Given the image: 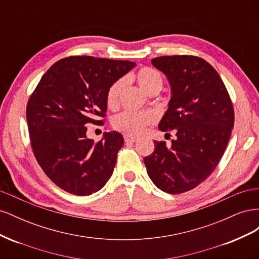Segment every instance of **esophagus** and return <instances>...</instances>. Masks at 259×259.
I'll return each instance as SVG.
<instances>
[{"instance_id":"1","label":"esophagus","mask_w":259,"mask_h":259,"mask_svg":"<svg viewBox=\"0 0 259 259\" xmlns=\"http://www.w3.org/2000/svg\"><path fill=\"white\" fill-rule=\"evenodd\" d=\"M124 140H125V143H135L136 142V137H133V136H130V135H125L124 136Z\"/></svg>"}]
</instances>
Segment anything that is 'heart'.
Wrapping results in <instances>:
<instances>
[{"mask_svg":"<svg viewBox=\"0 0 259 259\" xmlns=\"http://www.w3.org/2000/svg\"><path fill=\"white\" fill-rule=\"evenodd\" d=\"M136 81L146 93L160 91L163 84L161 74L155 69L144 67L139 69L136 73ZM124 81L117 80L109 88L106 95V104L109 108H114L117 105L120 93L123 89ZM153 117L148 112H135L125 110L113 116L112 126L119 132L128 135H138L144 131L147 125L151 124Z\"/></svg>","mask_w":259,"mask_h":259,"instance_id":"heart-1","label":"heart"}]
</instances>
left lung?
Returning a JSON list of instances; mask_svg holds the SVG:
<instances>
[{
    "label": "left lung",
    "instance_id": "left-lung-1",
    "mask_svg": "<svg viewBox=\"0 0 259 259\" xmlns=\"http://www.w3.org/2000/svg\"><path fill=\"white\" fill-rule=\"evenodd\" d=\"M152 65L167 76L171 97L159 124L175 130L171 146L154 142L144 159L147 173L164 192H187L213 173L228 145L234 124L229 93L206 60L192 55L161 56Z\"/></svg>",
    "mask_w": 259,
    "mask_h": 259
}]
</instances>
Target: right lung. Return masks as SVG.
Here are the masks:
<instances>
[{
  "mask_svg": "<svg viewBox=\"0 0 259 259\" xmlns=\"http://www.w3.org/2000/svg\"><path fill=\"white\" fill-rule=\"evenodd\" d=\"M135 66L128 60L70 56L44 73L27 105L35 159L52 182L75 195H90L111 177L124 144L117 132L95 143L86 124L103 125L109 88Z\"/></svg>",
  "mask_w": 259,
  "mask_h": 259,
  "instance_id": "1",
  "label": "right lung"
}]
</instances>
